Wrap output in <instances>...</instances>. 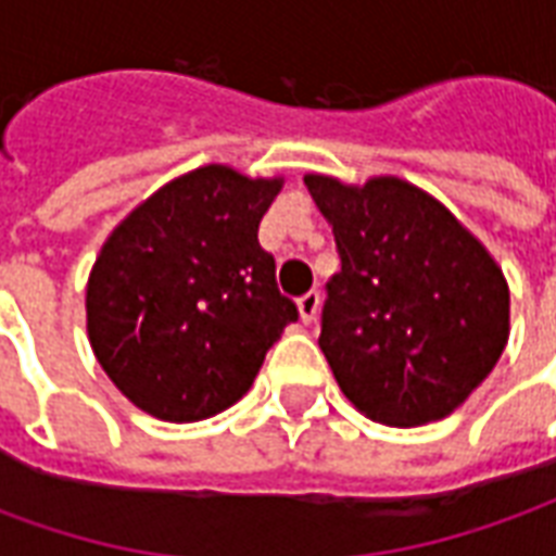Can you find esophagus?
Listing matches in <instances>:
<instances>
[{
  "mask_svg": "<svg viewBox=\"0 0 556 556\" xmlns=\"http://www.w3.org/2000/svg\"><path fill=\"white\" fill-rule=\"evenodd\" d=\"M298 309H301L303 325H313L315 318H318V309H321V294H318V291L303 294L301 301H298Z\"/></svg>",
  "mask_w": 556,
  "mask_h": 556,
  "instance_id": "34e87169",
  "label": "esophagus"
}]
</instances>
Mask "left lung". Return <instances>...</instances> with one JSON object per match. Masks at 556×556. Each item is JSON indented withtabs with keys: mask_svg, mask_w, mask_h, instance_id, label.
<instances>
[{
	"mask_svg": "<svg viewBox=\"0 0 556 556\" xmlns=\"http://www.w3.org/2000/svg\"><path fill=\"white\" fill-rule=\"evenodd\" d=\"M333 226L318 345L339 390L375 422L450 417L509 342V286L494 255L434 195L396 175H303Z\"/></svg>",
	"mask_w": 556,
	"mask_h": 556,
	"instance_id": "8db88e82",
	"label": "left lung"
}]
</instances>
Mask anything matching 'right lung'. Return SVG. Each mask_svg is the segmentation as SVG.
<instances>
[{"label":"right lung","mask_w":556,"mask_h":556,"mask_svg":"<svg viewBox=\"0 0 556 556\" xmlns=\"http://www.w3.org/2000/svg\"><path fill=\"white\" fill-rule=\"evenodd\" d=\"M282 184L207 163L163 184L103 241L86 330L101 369L139 410L195 422L231 408L298 321L258 243Z\"/></svg>","instance_id":"1"}]
</instances>
